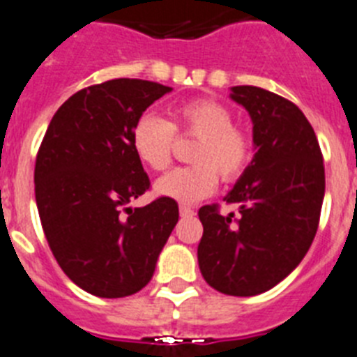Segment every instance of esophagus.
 I'll return each instance as SVG.
<instances>
[{
  "mask_svg": "<svg viewBox=\"0 0 357 357\" xmlns=\"http://www.w3.org/2000/svg\"><path fill=\"white\" fill-rule=\"evenodd\" d=\"M179 214L183 215V218H190V215H194L196 212H194V208H190V206L181 205V206H179Z\"/></svg>",
  "mask_w": 357,
  "mask_h": 357,
  "instance_id": "esophagus-1",
  "label": "esophagus"
}]
</instances>
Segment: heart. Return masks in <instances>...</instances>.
Returning a JSON list of instances; mask_svg holds the SVG:
<instances>
[{
  "mask_svg": "<svg viewBox=\"0 0 357 357\" xmlns=\"http://www.w3.org/2000/svg\"><path fill=\"white\" fill-rule=\"evenodd\" d=\"M174 134L197 137L190 154L194 165L170 170L154 185L158 196L178 203H196L211 196L218 174L223 181H234L252 160V137L236 125L232 110L220 101H185L170 112L169 121L155 114H143L130 130V145L137 160L160 172L172 161Z\"/></svg>",
  "mask_w": 357,
  "mask_h": 357,
  "instance_id": "heart-1",
  "label": "heart"
}]
</instances>
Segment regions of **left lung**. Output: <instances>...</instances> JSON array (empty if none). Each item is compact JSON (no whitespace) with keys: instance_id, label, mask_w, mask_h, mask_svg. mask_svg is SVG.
<instances>
[{"instance_id":"left-lung-1","label":"left lung","mask_w":357,"mask_h":357,"mask_svg":"<svg viewBox=\"0 0 357 357\" xmlns=\"http://www.w3.org/2000/svg\"><path fill=\"white\" fill-rule=\"evenodd\" d=\"M230 98L252 119L254 154L225 202L239 206L221 215L205 205L197 215L203 238L197 263L212 289L256 296L283 281L301 263L316 236L325 167L317 137L292 101L259 86H232Z\"/></svg>"}]
</instances>
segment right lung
Segmentation results:
<instances>
[{
    "label": "right lung",
    "mask_w": 357,
    "mask_h": 357,
    "mask_svg": "<svg viewBox=\"0 0 357 357\" xmlns=\"http://www.w3.org/2000/svg\"><path fill=\"white\" fill-rule=\"evenodd\" d=\"M170 91L128 77L86 86L54 114L38 151L36 203L45 238L61 271L98 298L139 292L178 223V203L169 197L127 208L151 187L130 130Z\"/></svg>",
    "instance_id": "1"
}]
</instances>
